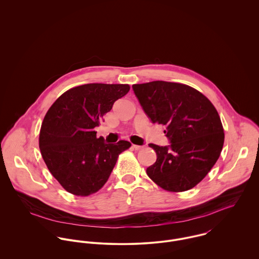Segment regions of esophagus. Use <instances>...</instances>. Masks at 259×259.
Listing matches in <instances>:
<instances>
[{
  "instance_id": "1",
  "label": "esophagus",
  "mask_w": 259,
  "mask_h": 259,
  "mask_svg": "<svg viewBox=\"0 0 259 259\" xmlns=\"http://www.w3.org/2000/svg\"><path fill=\"white\" fill-rule=\"evenodd\" d=\"M133 148H135L136 150H140L144 148V146H138V145H133Z\"/></svg>"
}]
</instances>
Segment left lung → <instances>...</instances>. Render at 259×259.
Returning <instances> with one entry per match:
<instances>
[{"instance_id":"left-lung-1","label":"left lung","mask_w":259,"mask_h":259,"mask_svg":"<svg viewBox=\"0 0 259 259\" xmlns=\"http://www.w3.org/2000/svg\"><path fill=\"white\" fill-rule=\"evenodd\" d=\"M152 123L165 125L169 145L149 144L156 161L147 174L168 191H185L200 183L222 152L224 133L219 112L201 93L178 82L154 80L133 85Z\"/></svg>"}]
</instances>
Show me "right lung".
<instances>
[{
	"label": "right lung",
	"mask_w": 259,
	"mask_h": 259,
	"mask_svg": "<svg viewBox=\"0 0 259 259\" xmlns=\"http://www.w3.org/2000/svg\"><path fill=\"white\" fill-rule=\"evenodd\" d=\"M128 84L87 83L64 93L42 120L38 146L53 177L69 192L87 196L107 183L118 154L131 147L119 141L107 144L94 131L125 96Z\"/></svg>",
	"instance_id": "add662e5"
}]
</instances>
